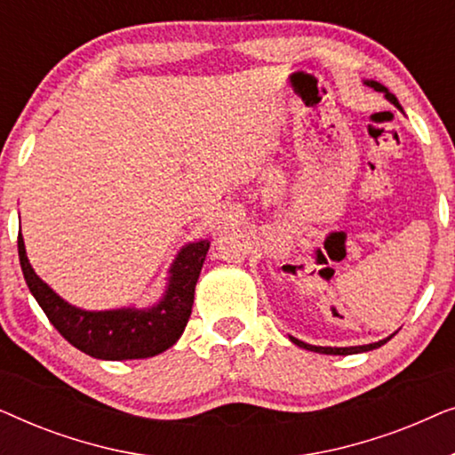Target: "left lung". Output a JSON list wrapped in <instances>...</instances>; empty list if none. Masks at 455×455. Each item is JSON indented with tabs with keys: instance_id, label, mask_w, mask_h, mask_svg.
Listing matches in <instances>:
<instances>
[{
	"instance_id": "obj_1",
	"label": "left lung",
	"mask_w": 455,
	"mask_h": 455,
	"mask_svg": "<svg viewBox=\"0 0 455 455\" xmlns=\"http://www.w3.org/2000/svg\"><path fill=\"white\" fill-rule=\"evenodd\" d=\"M369 84H371L372 89H375V91H381V92H385V97H387L391 103H394V105H397V108H400V103H397L395 95H391V92H389L387 89H385L383 84H379V83H369ZM400 109H402V108H400ZM291 341H294L296 346L304 347V350L319 352V354H358V352H369V350H375V347L383 346L385 341H389V338H387V339H381V341H375V344H369V346H354V347H323V346H308V344H304V341L296 339V338H291Z\"/></svg>"
}]
</instances>
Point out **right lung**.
Segmentation results:
<instances>
[{
    "mask_svg": "<svg viewBox=\"0 0 455 455\" xmlns=\"http://www.w3.org/2000/svg\"><path fill=\"white\" fill-rule=\"evenodd\" d=\"M209 240L188 244L178 254L172 269L170 288L157 307L148 310H105L89 313L74 308L43 283L30 267L24 240L18 234V257L28 290L39 302L52 325L80 352L101 360L148 358L176 344L190 319L195 285L201 275Z\"/></svg>",
    "mask_w": 455,
    "mask_h": 455,
    "instance_id": "right-lung-1",
    "label": "right lung"
}]
</instances>
